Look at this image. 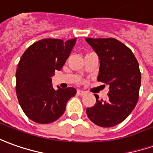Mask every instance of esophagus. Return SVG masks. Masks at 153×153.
<instances>
[{"label": "esophagus", "mask_w": 153, "mask_h": 153, "mask_svg": "<svg viewBox=\"0 0 153 153\" xmlns=\"http://www.w3.org/2000/svg\"><path fill=\"white\" fill-rule=\"evenodd\" d=\"M77 94L78 95H84L85 94V92L82 90H77Z\"/></svg>", "instance_id": "esophagus-1"}]
</instances>
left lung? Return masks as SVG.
I'll return each instance as SVG.
<instances>
[{
  "mask_svg": "<svg viewBox=\"0 0 153 153\" xmlns=\"http://www.w3.org/2000/svg\"><path fill=\"white\" fill-rule=\"evenodd\" d=\"M85 40L99 55L98 81L109 86L108 99L99 100L86 113L94 123L111 128L125 120L138 101L141 73L136 57L128 47L114 38ZM104 84V86H105Z\"/></svg>",
  "mask_w": 153,
  "mask_h": 153,
  "instance_id": "1",
  "label": "left lung"
}]
</instances>
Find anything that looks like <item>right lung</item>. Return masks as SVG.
<instances>
[{
    "instance_id": "add662e5",
    "label": "right lung",
    "mask_w": 153,
    "mask_h": 153,
    "mask_svg": "<svg viewBox=\"0 0 153 153\" xmlns=\"http://www.w3.org/2000/svg\"><path fill=\"white\" fill-rule=\"evenodd\" d=\"M75 42V38L65 42L41 39L21 56L16 74V91L21 108L32 121L40 124L56 121L65 113L68 100L76 94L72 87L54 89L51 79L55 70L62 69Z\"/></svg>"
}]
</instances>
